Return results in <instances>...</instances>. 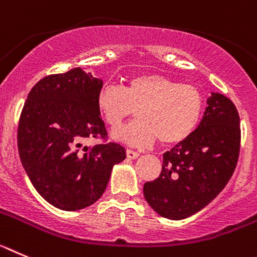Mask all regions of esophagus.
I'll return each mask as SVG.
<instances>
[{
    "label": "esophagus",
    "mask_w": 257,
    "mask_h": 257,
    "mask_svg": "<svg viewBox=\"0 0 257 257\" xmlns=\"http://www.w3.org/2000/svg\"><path fill=\"white\" fill-rule=\"evenodd\" d=\"M138 156H140V154H138L137 151H133V150L131 149L126 150V157H128L129 160H134V159H137Z\"/></svg>",
    "instance_id": "obj_1"
}]
</instances>
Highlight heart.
Segmentation results:
<instances>
[{
  "mask_svg": "<svg viewBox=\"0 0 257 257\" xmlns=\"http://www.w3.org/2000/svg\"><path fill=\"white\" fill-rule=\"evenodd\" d=\"M96 105L111 129L119 128L137 110L138 119L115 132L114 137L136 147L177 145L192 136L202 117L203 97L198 88L180 84L161 74H142L125 87L106 83L98 89Z\"/></svg>",
  "mask_w": 257,
  "mask_h": 257,
  "instance_id": "obj_1",
  "label": "heart"
}]
</instances>
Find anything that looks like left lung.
Wrapping results in <instances>:
<instances>
[{"instance_id":"8db88e82","label":"left lung","mask_w":257,"mask_h":257,"mask_svg":"<svg viewBox=\"0 0 257 257\" xmlns=\"http://www.w3.org/2000/svg\"><path fill=\"white\" fill-rule=\"evenodd\" d=\"M239 146V115L234 103L224 94L211 93L196 131L164 154L159 178L145 183L146 201L172 220L196 214L229 182Z\"/></svg>"}]
</instances>
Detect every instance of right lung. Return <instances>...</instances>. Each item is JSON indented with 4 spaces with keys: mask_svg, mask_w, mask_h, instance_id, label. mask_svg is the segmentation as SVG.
<instances>
[{
    "mask_svg": "<svg viewBox=\"0 0 257 257\" xmlns=\"http://www.w3.org/2000/svg\"><path fill=\"white\" fill-rule=\"evenodd\" d=\"M102 80L80 68L52 74L31 89L18 126L20 160L47 202L65 211L91 206L105 192L111 170L126 157L123 146L82 147L85 138L106 141L96 105Z\"/></svg>",
    "mask_w": 257,
    "mask_h": 257,
    "instance_id": "right-lung-1",
    "label": "right lung"
}]
</instances>
